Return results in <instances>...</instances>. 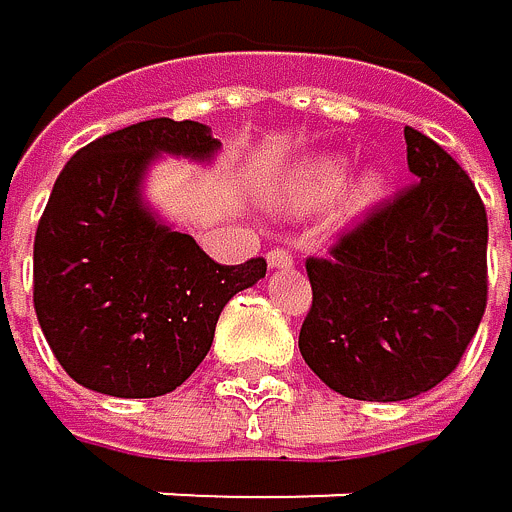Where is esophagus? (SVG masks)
I'll use <instances>...</instances> for the list:
<instances>
[{"label":"esophagus","mask_w":512,"mask_h":512,"mask_svg":"<svg viewBox=\"0 0 512 512\" xmlns=\"http://www.w3.org/2000/svg\"><path fill=\"white\" fill-rule=\"evenodd\" d=\"M267 264H270L273 270H288L294 261H291V254H288L285 248H270V251H267Z\"/></svg>","instance_id":"esophagus-1"}]
</instances>
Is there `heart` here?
I'll list each match as a JSON object with an SVG mask.
<instances>
[{"instance_id":"1","label":"heart","mask_w":512,"mask_h":512,"mask_svg":"<svg viewBox=\"0 0 512 512\" xmlns=\"http://www.w3.org/2000/svg\"><path fill=\"white\" fill-rule=\"evenodd\" d=\"M347 187V162L338 156H322L313 162H304L298 171L285 181L279 193V205L291 211H313L334 196H341ZM387 196V178L381 171H368L359 178L353 196H350V211H368L371 205H378Z\"/></svg>"}]
</instances>
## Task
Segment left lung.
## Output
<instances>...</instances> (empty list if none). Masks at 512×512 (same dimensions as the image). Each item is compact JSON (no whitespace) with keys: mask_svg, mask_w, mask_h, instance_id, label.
<instances>
[{"mask_svg":"<svg viewBox=\"0 0 512 512\" xmlns=\"http://www.w3.org/2000/svg\"><path fill=\"white\" fill-rule=\"evenodd\" d=\"M411 184L307 261L301 356L347 399L402 402L458 368L488 301V218L427 134L405 128Z\"/></svg>","mask_w":512,"mask_h":512,"instance_id":"1","label":"left lung"}]
</instances>
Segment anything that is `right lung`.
I'll return each instance as SVG.
<instances>
[{"label":"right lung","instance_id":"obj_1","mask_svg":"<svg viewBox=\"0 0 512 512\" xmlns=\"http://www.w3.org/2000/svg\"><path fill=\"white\" fill-rule=\"evenodd\" d=\"M218 147L208 125L147 119L57 174L33 242V307L76 384L119 399L171 393L205 359L227 301L264 279V258L214 264L141 199L159 153L208 162Z\"/></svg>","mask_w":512,"mask_h":512}]
</instances>
